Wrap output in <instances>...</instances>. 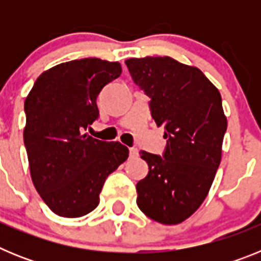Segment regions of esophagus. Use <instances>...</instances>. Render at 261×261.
<instances>
[{"label":"esophagus","mask_w":261,"mask_h":261,"mask_svg":"<svg viewBox=\"0 0 261 261\" xmlns=\"http://www.w3.org/2000/svg\"><path fill=\"white\" fill-rule=\"evenodd\" d=\"M137 155H138L137 149H136V147H130V149H129V156H130V158H136Z\"/></svg>","instance_id":"obj_1"}]
</instances>
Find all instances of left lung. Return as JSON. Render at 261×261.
<instances>
[{
	"label": "left lung",
	"instance_id": "8db88e82",
	"mask_svg": "<svg viewBox=\"0 0 261 261\" xmlns=\"http://www.w3.org/2000/svg\"><path fill=\"white\" fill-rule=\"evenodd\" d=\"M125 64L167 140L163 156L140 151L149 172L136 186L137 205L156 222L177 225L200 208L221 163L227 128L221 94L200 69L168 56Z\"/></svg>",
	"mask_w": 261,
	"mask_h": 261
}]
</instances>
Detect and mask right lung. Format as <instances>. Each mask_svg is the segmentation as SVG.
<instances>
[{
    "mask_svg": "<svg viewBox=\"0 0 261 261\" xmlns=\"http://www.w3.org/2000/svg\"><path fill=\"white\" fill-rule=\"evenodd\" d=\"M120 74L119 62L95 57L62 62L39 75L24 100L32 183L57 216L93 212L107 176L128 158L120 142L84 133L99 116V93Z\"/></svg>",
    "mask_w": 261,
    "mask_h": 261,
    "instance_id": "right-lung-1",
    "label": "right lung"
}]
</instances>
